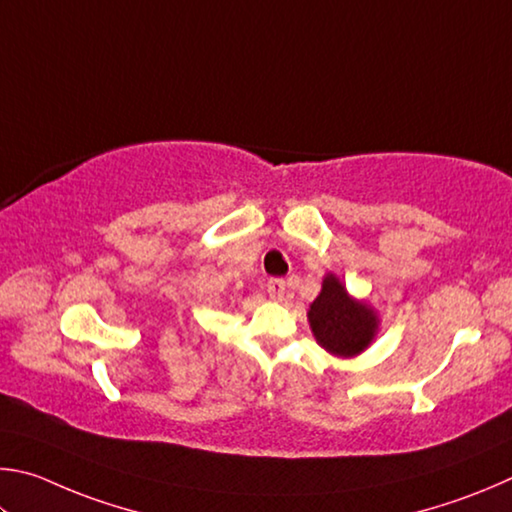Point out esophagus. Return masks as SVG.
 <instances>
[{
	"label": "esophagus",
	"instance_id": "34e87169",
	"mask_svg": "<svg viewBox=\"0 0 512 512\" xmlns=\"http://www.w3.org/2000/svg\"><path fill=\"white\" fill-rule=\"evenodd\" d=\"M267 292H270V297L274 301H283L285 292H288V285H285L283 279H272L270 283H267Z\"/></svg>",
	"mask_w": 512,
	"mask_h": 512
}]
</instances>
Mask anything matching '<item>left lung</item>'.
<instances>
[{
    "label": "left lung",
    "instance_id": "1",
    "mask_svg": "<svg viewBox=\"0 0 512 512\" xmlns=\"http://www.w3.org/2000/svg\"><path fill=\"white\" fill-rule=\"evenodd\" d=\"M308 321L317 344L342 360L362 355L380 333L378 310L353 297L335 272L321 281L319 297L308 308Z\"/></svg>",
    "mask_w": 512,
    "mask_h": 512
}]
</instances>
